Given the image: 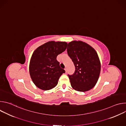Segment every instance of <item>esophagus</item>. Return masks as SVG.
<instances>
[{"instance_id":"obj_1","label":"esophagus","mask_w":126,"mask_h":126,"mask_svg":"<svg viewBox=\"0 0 126 126\" xmlns=\"http://www.w3.org/2000/svg\"><path fill=\"white\" fill-rule=\"evenodd\" d=\"M65 72H67V68H65Z\"/></svg>"}]
</instances>
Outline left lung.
I'll return each mask as SVG.
<instances>
[{
	"label": "left lung",
	"instance_id": "left-lung-1",
	"mask_svg": "<svg viewBox=\"0 0 126 126\" xmlns=\"http://www.w3.org/2000/svg\"><path fill=\"white\" fill-rule=\"evenodd\" d=\"M67 53L75 67L73 75H68L72 88L86 92L94 88L101 71V63L96 50L84 42L74 40L68 43Z\"/></svg>",
	"mask_w": 126,
	"mask_h": 126
}]
</instances>
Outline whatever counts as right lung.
Here are the masks:
<instances>
[{
	"label": "right lung",
	"instance_id": "obj_1",
	"mask_svg": "<svg viewBox=\"0 0 126 126\" xmlns=\"http://www.w3.org/2000/svg\"><path fill=\"white\" fill-rule=\"evenodd\" d=\"M67 43L48 41L33 52L30 59L29 70L35 85L42 90H49L58 84L60 77L65 71L60 68L57 56L64 52Z\"/></svg>",
	"mask_w": 126,
	"mask_h": 126
}]
</instances>
